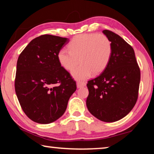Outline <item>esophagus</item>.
<instances>
[{"mask_svg": "<svg viewBox=\"0 0 154 154\" xmlns=\"http://www.w3.org/2000/svg\"><path fill=\"white\" fill-rule=\"evenodd\" d=\"M85 85H86V83L85 82H77V88H81L82 87H84L85 86Z\"/></svg>", "mask_w": 154, "mask_h": 154, "instance_id": "esophagus-1", "label": "esophagus"}]
</instances>
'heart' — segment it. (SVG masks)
<instances>
[{"label": "heart", "instance_id": "obj_1", "mask_svg": "<svg viewBox=\"0 0 154 154\" xmlns=\"http://www.w3.org/2000/svg\"><path fill=\"white\" fill-rule=\"evenodd\" d=\"M69 50L62 49L58 61L66 71H71L77 80H85L94 73L98 75L106 69L112 55V44L107 36L101 34H81L69 43Z\"/></svg>", "mask_w": 154, "mask_h": 154}]
</instances>
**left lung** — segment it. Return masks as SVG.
Segmentation results:
<instances>
[{"label": "left lung", "mask_w": 154, "mask_h": 154, "mask_svg": "<svg viewBox=\"0 0 154 154\" xmlns=\"http://www.w3.org/2000/svg\"><path fill=\"white\" fill-rule=\"evenodd\" d=\"M103 32L111 41L112 55L102 73L88 82L86 105L95 118L113 122L127 116L136 104L140 72L133 48L112 31Z\"/></svg>", "instance_id": "left-lung-1"}]
</instances>
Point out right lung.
Wrapping results in <instances>:
<instances>
[{"label":"right lung","mask_w":154,"mask_h":154,"mask_svg":"<svg viewBox=\"0 0 154 154\" xmlns=\"http://www.w3.org/2000/svg\"><path fill=\"white\" fill-rule=\"evenodd\" d=\"M69 38L43 35L34 38L18 58L15 90L22 110L31 120L50 124L64 113L76 83L58 61Z\"/></svg>","instance_id":"obj_1"}]
</instances>
